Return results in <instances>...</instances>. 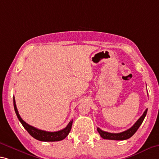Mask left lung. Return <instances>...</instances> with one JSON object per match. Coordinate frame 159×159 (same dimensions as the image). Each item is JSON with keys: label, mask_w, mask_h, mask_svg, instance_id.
Segmentation results:
<instances>
[{"label": "left lung", "mask_w": 159, "mask_h": 159, "mask_svg": "<svg viewBox=\"0 0 159 159\" xmlns=\"http://www.w3.org/2000/svg\"><path fill=\"white\" fill-rule=\"evenodd\" d=\"M147 109L143 113V115L141 116V117L139 119L137 122H135V124L132 126V127L128 129L127 130L124 131V132H120V133H110L107 132H105V131H102L100 129V128H97V130L98 133H99L100 135L101 136L105 139H110V140H126L127 139L132 137L133 135L135 134V132H137L139 127H140V125H142L143 122V120L147 115Z\"/></svg>", "instance_id": "left-lung-1"}]
</instances>
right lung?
<instances>
[{"instance_id": "1", "label": "right lung", "mask_w": 159, "mask_h": 159, "mask_svg": "<svg viewBox=\"0 0 159 159\" xmlns=\"http://www.w3.org/2000/svg\"><path fill=\"white\" fill-rule=\"evenodd\" d=\"M13 105L15 112L16 113V115L20 122L23 126L24 128L28 132L29 134L34 137L36 139L39 141H42V142H57V141L63 140L64 139L66 138L68 134H69L70 129L72 127L73 120L70 121V122L68 124L64 129L61 130L57 131V132H47V131L38 129L30 125L25 122V121L22 119L20 116L19 115V112L17 111L16 104V100L13 97Z\"/></svg>"}]
</instances>
